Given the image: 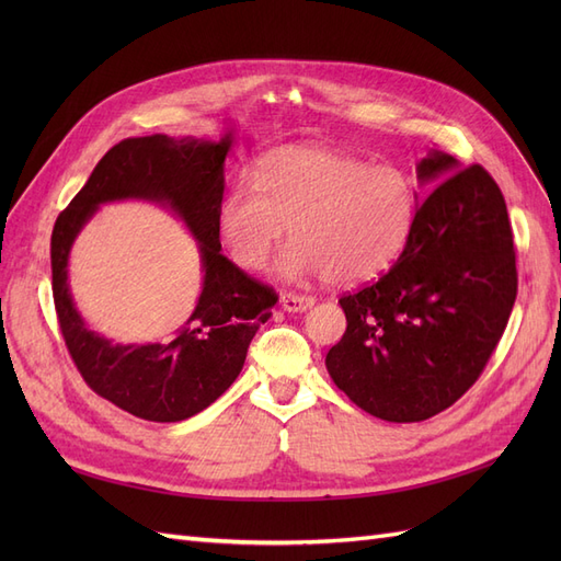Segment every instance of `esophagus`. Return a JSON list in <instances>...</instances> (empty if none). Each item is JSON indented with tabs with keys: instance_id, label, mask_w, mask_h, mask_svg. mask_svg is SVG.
I'll use <instances>...</instances> for the list:
<instances>
[{
	"instance_id": "esophagus-1",
	"label": "esophagus",
	"mask_w": 561,
	"mask_h": 561,
	"mask_svg": "<svg viewBox=\"0 0 561 561\" xmlns=\"http://www.w3.org/2000/svg\"><path fill=\"white\" fill-rule=\"evenodd\" d=\"M316 304L313 297L307 295H295V293H283L280 295V309L287 313H301V311H309Z\"/></svg>"
}]
</instances>
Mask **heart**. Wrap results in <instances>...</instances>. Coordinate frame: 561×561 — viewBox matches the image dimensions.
Returning a JSON list of instances; mask_svg holds the SVG:
<instances>
[{
    "instance_id": "obj_1",
    "label": "heart",
    "mask_w": 561,
    "mask_h": 561,
    "mask_svg": "<svg viewBox=\"0 0 561 561\" xmlns=\"http://www.w3.org/2000/svg\"><path fill=\"white\" fill-rule=\"evenodd\" d=\"M254 180L260 193L233 186L217 210L219 236L243 268H264L290 227L283 276L360 283L393 266L416 227L419 184L400 165L287 145L266 151Z\"/></svg>"
}]
</instances>
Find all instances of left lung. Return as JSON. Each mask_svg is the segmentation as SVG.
<instances>
[{
	"mask_svg": "<svg viewBox=\"0 0 561 561\" xmlns=\"http://www.w3.org/2000/svg\"><path fill=\"white\" fill-rule=\"evenodd\" d=\"M433 190L400 260L339 299L342 342L325 367L367 414L414 423L451 407L478 381L517 297L513 231L499 184L431 149L416 163Z\"/></svg>",
	"mask_w": 561,
	"mask_h": 561,
	"instance_id": "obj_1",
	"label": "left lung"
}]
</instances>
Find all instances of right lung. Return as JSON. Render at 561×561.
<instances>
[{
	"label": "right lung",
	"instance_id": "add662e5",
	"mask_svg": "<svg viewBox=\"0 0 561 561\" xmlns=\"http://www.w3.org/2000/svg\"><path fill=\"white\" fill-rule=\"evenodd\" d=\"M233 126L219 140L128 138L98 161L50 236V274L60 330L77 369L98 396L145 421H184L210 407L241 375L254 332L278 301L222 252L217 210L225 196V159ZM149 199L175 211L197 239L202 295L193 316L163 345H114L88 330L66 278L80 229L103 202Z\"/></svg>",
	"mask_w": 561,
	"mask_h": 561
}]
</instances>
